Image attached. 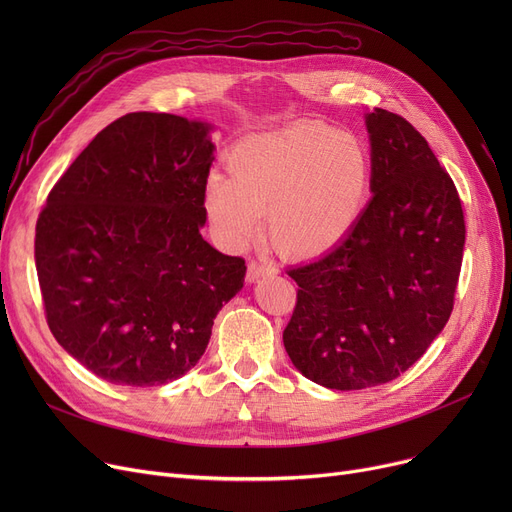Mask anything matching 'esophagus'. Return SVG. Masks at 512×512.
<instances>
[{"label": "esophagus", "instance_id": "obj_1", "mask_svg": "<svg viewBox=\"0 0 512 512\" xmlns=\"http://www.w3.org/2000/svg\"><path fill=\"white\" fill-rule=\"evenodd\" d=\"M276 272V267L272 263H265V261H251L249 263V270H247V282H257L263 276H270Z\"/></svg>", "mask_w": 512, "mask_h": 512}]
</instances>
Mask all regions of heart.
<instances>
[{"label": "heart", "instance_id": "obj_1", "mask_svg": "<svg viewBox=\"0 0 512 512\" xmlns=\"http://www.w3.org/2000/svg\"><path fill=\"white\" fill-rule=\"evenodd\" d=\"M230 176L213 172L205 209L215 236L242 249L259 232L290 259L334 251L359 224L371 186V157L355 132L321 122L249 134L228 153Z\"/></svg>", "mask_w": 512, "mask_h": 512}]
</instances>
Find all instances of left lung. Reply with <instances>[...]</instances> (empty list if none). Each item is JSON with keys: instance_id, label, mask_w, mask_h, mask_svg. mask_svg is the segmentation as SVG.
Returning <instances> with one entry per match:
<instances>
[{"instance_id": "left-lung-1", "label": "left lung", "mask_w": 512, "mask_h": 512, "mask_svg": "<svg viewBox=\"0 0 512 512\" xmlns=\"http://www.w3.org/2000/svg\"><path fill=\"white\" fill-rule=\"evenodd\" d=\"M371 201L334 251L292 267L297 307L284 348L307 380L363 390L396 380L444 330L459 282L465 215L427 141L405 118L365 116Z\"/></svg>"}]
</instances>
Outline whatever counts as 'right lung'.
Returning a JSON list of instances; mask_svg holds the SVG:
<instances>
[{
    "mask_svg": "<svg viewBox=\"0 0 512 512\" xmlns=\"http://www.w3.org/2000/svg\"><path fill=\"white\" fill-rule=\"evenodd\" d=\"M211 124L134 112L105 126L51 188L35 263L47 326L97 378L178 380L242 288V257L201 236Z\"/></svg>",
    "mask_w": 512,
    "mask_h": 512,
    "instance_id": "right-lung-1",
    "label": "right lung"
}]
</instances>
